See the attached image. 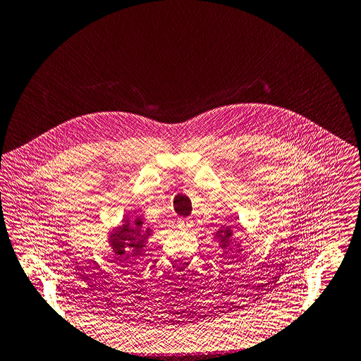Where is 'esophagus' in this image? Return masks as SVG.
<instances>
[{
    "mask_svg": "<svg viewBox=\"0 0 361 361\" xmlns=\"http://www.w3.org/2000/svg\"><path fill=\"white\" fill-rule=\"evenodd\" d=\"M178 226H180V228H183V231H188V228L192 227V220L188 219V217L180 219L178 220Z\"/></svg>",
    "mask_w": 361,
    "mask_h": 361,
    "instance_id": "esophagus-1",
    "label": "esophagus"
}]
</instances>
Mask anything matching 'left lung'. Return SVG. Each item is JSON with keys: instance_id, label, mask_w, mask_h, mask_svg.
Instances as JSON below:
<instances>
[{"instance_id": "1", "label": "left lung", "mask_w": 361, "mask_h": 361, "mask_svg": "<svg viewBox=\"0 0 361 361\" xmlns=\"http://www.w3.org/2000/svg\"><path fill=\"white\" fill-rule=\"evenodd\" d=\"M232 235H233V231H232V226H221V228H219L217 233H216V238L220 239V247H223L224 250H228L232 249ZM239 246V245H238ZM242 250V249H239ZM227 253V252H226Z\"/></svg>"}]
</instances>
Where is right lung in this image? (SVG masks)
<instances>
[{
  "mask_svg": "<svg viewBox=\"0 0 361 361\" xmlns=\"http://www.w3.org/2000/svg\"><path fill=\"white\" fill-rule=\"evenodd\" d=\"M142 224L144 219L142 216H138L135 217V220L123 219L121 226L114 227V231L108 236V240L118 259L119 256L126 255V251L130 252L126 257H135L142 253L145 242L151 235V228H145Z\"/></svg>",
  "mask_w": 361,
  "mask_h": 361,
  "instance_id": "right-lung-1",
  "label": "right lung"
}]
</instances>
